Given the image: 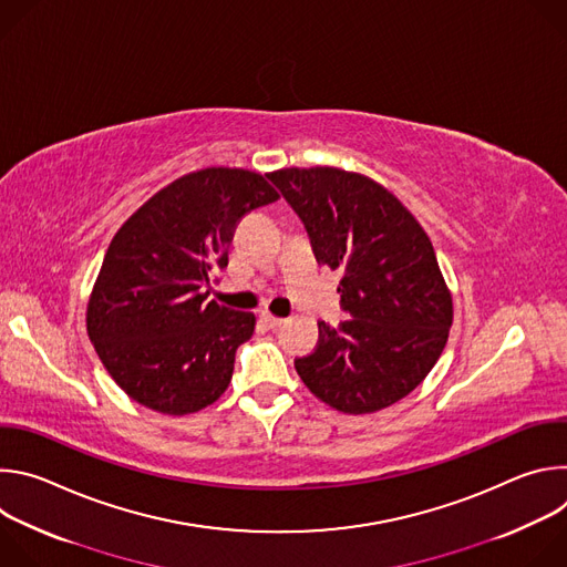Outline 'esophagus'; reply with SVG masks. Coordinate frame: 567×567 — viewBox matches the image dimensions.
<instances>
[{
    "instance_id": "1",
    "label": "esophagus",
    "mask_w": 567,
    "mask_h": 567,
    "mask_svg": "<svg viewBox=\"0 0 567 567\" xmlns=\"http://www.w3.org/2000/svg\"><path fill=\"white\" fill-rule=\"evenodd\" d=\"M260 318H262V322H265V326H267L269 330H276V328H280L282 322H285V318H278V316H274V313H267V311H265Z\"/></svg>"
}]
</instances>
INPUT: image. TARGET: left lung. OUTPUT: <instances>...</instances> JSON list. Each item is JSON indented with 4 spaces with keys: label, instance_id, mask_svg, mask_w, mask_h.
I'll return each mask as SVG.
<instances>
[{
    "label": "left lung",
    "instance_id": "1",
    "mask_svg": "<svg viewBox=\"0 0 567 567\" xmlns=\"http://www.w3.org/2000/svg\"><path fill=\"white\" fill-rule=\"evenodd\" d=\"M305 224L318 265L343 274L332 328L296 359L305 385L332 409L374 413L413 392L440 359L453 302L433 245L417 219L383 186L339 168H285L267 175Z\"/></svg>",
    "mask_w": 567,
    "mask_h": 567
}]
</instances>
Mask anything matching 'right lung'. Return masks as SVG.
Segmentation results:
<instances>
[{"label": "right lung", "mask_w": 567, "mask_h": 567, "mask_svg": "<svg viewBox=\"0 0 567 567\" xmlns=\"http://www.w3.org/2000/svg\"><path fill=\"white\" fill-rule=\"evenodd\" d=\"M276 199L258 173L206 168L158 190L118 228L90 298L87 332L134 401L188 415L228 388L256 316L206 298L228 267L237 221Z\"/></svg>", "instance_id": "obj_1"}]
</instances>
